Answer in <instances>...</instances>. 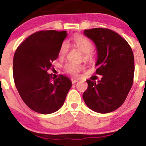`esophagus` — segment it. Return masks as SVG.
<instances>
[{
    "mask_svg": "<svg viewBox=\"0 0 146 146\" xmlns=\"http://www.w3.org/2000/svg\"><path fill=\"white\" fill-rule=\"evenodd\" d=\"M78 79H75V78H72L71 79L72 84H76V83L78 82Z\"/></svg>",
    "mask_w": 146,
    "mask_h": 146,
    "instance_id": "34e87169",
    "label": "esophagus"
}]
</instances>
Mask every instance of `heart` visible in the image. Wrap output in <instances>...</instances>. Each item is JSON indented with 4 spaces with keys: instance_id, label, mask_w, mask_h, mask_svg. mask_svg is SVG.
Segmentation results:
<instances>
[{
    "instance_id": "1",
    "label": "heart",
    "mask_w": 146,
    "mask_h": 146,
    "mask_svg": "<svg viewBox=\"0 0 146 146\" xmlns=\"http://www.w3.org/2000/svg\"><path fill=\"white\" fill-rule=\"evenodd\" d=\"M73 45L78 49L84 52V60L86 61H90L92 59V52L94 49V46L92 40L88 38L83 35H77L73 38ZM69 51V44L68 42H63L60 46L59 50L60 57H64L68 54ZM84 69L82 65H76L74 63H68L64 66V70L66 73L72 75L77 76L81 70Z\"/></svg>"
}]
</instances>
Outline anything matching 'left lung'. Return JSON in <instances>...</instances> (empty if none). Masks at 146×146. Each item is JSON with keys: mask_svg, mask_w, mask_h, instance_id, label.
<instances>
[{"mask_svg": "<svg viewBox=\"0 0 146 146\" xmlns=\"http://www.w3.org/2000/svg\"><path fill=\"white\" fill-rule=\"evenodd\" d=\"M98 49L96 73L98 82L87 80L83 94L86 106L95 112L108 113L119 108L125 101L133 84L135 62L132 48L117 33L107 28L85 30Z\"/></svg>", "mask_w": 146, "mask_h": 146, "instance_id": "8db88e82", "label": "left lung"}]
</instances>
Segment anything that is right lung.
<instances>
[{
  "label": "right lung",
  "mask_w": 146,
  "mask_h": 146,
  "mask_svg": "<svg viewBox=\"0 0 146 146\" xmlns=\"http://www.w3.org/2000/svg\"><path fill=\"white\" fill-rule=\"evenodd\" d=\"M66 31H40L17 47L13 60L14 84L21 98L33 111L49 114L62 106L72 86L70 80L47 73L58 57Z\"/></svg>",
  "instance_id": "right-lung-1"
}]
</instances>
